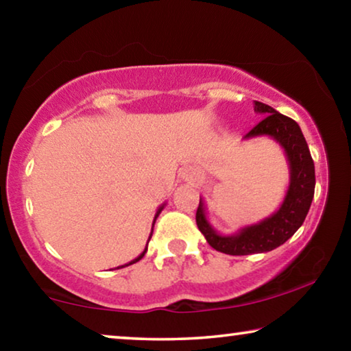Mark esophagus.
<instances>
[{
    "mask_svg": "<svg viewBox=\"0 0 351 351\" xmlns=\"http://www.w3.org/2000/svg\"><path fill=\"white\" fill-rule=\"evenodd\" d=\"M197 171L195 170H186V180L187 181H192V180H197Z\"/></svg>",
    "mask_w": 351,
    "mask_h": 351,
    "instance_id": "esophagus-1",
    "label": "esophagus"
}]
</instances>
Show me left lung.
<instances>
[{
	"label": "left lung",
	"mask_w": 351,
	"mask_h": 351,
	"mask_svg": "<svg viewBox=\"0 0 351 351\" xmlns=\"http://www.w3.org/2000/svg\"><path fill=\"white\" fill-rule=\"evenodd\" d=\"M254 111L263 114L243 139L269 136L283 148L289 165V186L280 207L261 221L245 226L239 232L224 235L213 229L206 215V204L199 197L197 224L207 243L217 251L229 255L269 252L283 245L304 224L314 197V162L299 123L276 111L272 106L254 100Z\"/></svg>",
	"instance_id": "obj_1"
}]
</instances>
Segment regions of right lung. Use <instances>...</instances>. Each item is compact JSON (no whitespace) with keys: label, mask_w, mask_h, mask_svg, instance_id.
<instances>
[{"label":"right lung","mask_w":351,"mask_h":351,"mask_svg":"<svg viewBox=\"0 0 351 351\" xmlns=\"http://www.w3.org/2000/svg\"><path fill=\"white\" fill-rule=\"evenodd\" d=\"M164 206H165V203L164 204H161L159 206V209L156 210V215H154V218H153V226H154V223H156V218L159 217V213L162 212V209H164ZM152 232H153V228H152ZM150 239H152V234H150V237H148V240H147V246H148V241H150ZM147 246H145V249L144 251H142V254H139L138 257H136L134 260H132V261H128V263H125V265H122V266H117V269H121V268H125V266H130V265H133V263H136V261H139L142 257H144L145 255V252H147Z\"/></svg>","instance_id":"obj_1"}]
</instances>
